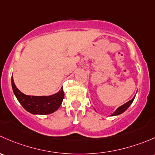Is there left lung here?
I'll use <instances>...</instances> for the list:
<instances>
[{"label": "left lung", "mask_w": 155, "mask_h": 155, "mask_svg": "<svg viewBox=\"0 0 155 155\" xmlns=\"http://www.w3.org/2000/svg\"><path fill=\"white\" fill-rule=\"evenodd\" d=\"M134 98L135 97H134L131 100H130V101H127V103H125V104L122 105V106L119 107V108H117V110H116L115 111V112L113 113L111 116H117V115H119V114H121V113L125 112L126 110L129 107V106L131 104L132 102H133V101H134Z\"/></svg>", "instance_id": "1"}]
</instances>
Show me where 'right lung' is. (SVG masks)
Returning a JSON list of instances; mask_svg holds the SVG:
<instances>
[{
  "label": "right lung",
  "instance_id": "add662e5",
  "mask_svg": "<svg viewBox=\"0 0 155 155\" xmlns=\"http://www.w3.org/2000/svg\"><path fill=\"white\" fill-rule=\"evenodd\" d=\"M12 87L14 94L24 108L33 114L46 115L54 113L61 105L64 98L63 87L59 92L50 96H30L22 93L14 84L12 77Z\"/></svg>",
  "mask_w": 155,
  "mask_h": 155
}]
</instances>
